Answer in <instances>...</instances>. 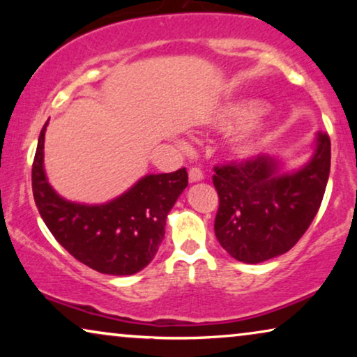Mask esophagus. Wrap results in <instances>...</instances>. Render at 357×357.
<instances>
[{"label": "esophagus", "mask_w": 357, "mask_h": 357, "mask_svg": "<svg viewBox=\"0 0 357 357\" xmlns=\"http://www.w3.org/2000/svg\"><path fill=\"white\" fill-rule=\"evenodd\" d=\"M203 177H204V174H203V170L199 169V167H192V169L188 170L190 182H199V180H203Z\"/></svg>", "instance_id": "obj_1"}]
</instances>
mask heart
Masks as SVG:
<instances>
[{
    "mask_svg": "<svg viewBox=\"0 0 357 357\" xmlns=\"http://www.w3.org/2000/svg\"><path fill=\"white\" fill-rule=\"evenodd\" d=\"M258 107L257 102L252 100H232L219 105L216 110L211 112L208 116V123L216 128L229 130L234 126L243 125L245 121L252 120L257 115ZM266 138V126L258 123H250L238 131L236 138L232 141V148L237 154H250L257 151L263 144Z\"/></svg>",
    "mask_w": 357,
    "mask_h": 357,
    "instance_id": "obj_1",
    "label": "heart"
}]
</instances>
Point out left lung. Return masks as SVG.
Here are the masks:
<instances>
[{
	"mask_svg": "<svg viewBox=\"0 0 357 357\" xmlns=\"http://www.w3.org/2000/svg\"><path fill=\"white\" fill-rule=\"evenodd\" d=\"M330 136L317 135L310 162L292 174H278L276 160L255 155L214 165L219 197L214 232L221 247L243 263L282 255L314 221L330 175Z\"/></svg>",
	"mask_w": 357,
	"mask_h": 357,
	"instance_id": "1",
	"label": "left lung"
}]
</instances>
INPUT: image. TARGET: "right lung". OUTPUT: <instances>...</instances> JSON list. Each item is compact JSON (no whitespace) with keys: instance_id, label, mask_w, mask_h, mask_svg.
Returning a JSON list of instances; mask_svg holds the SVG:
<instances>
[{"instance_id":"right-lung-1","label":"right lung","mask_w":357,"mask_h":357,"mask_svg":"<svg viewBox=\"0 0 357 357\" xmlns=\"http://www.w3.org/2000/svg\"><path fill=\"white\" fill-rule=\"evenodd\" d=\"M45 128L47 123L32 162V192L53 237L76 260L104 275H135L148 266L164 238L167 214L187 188V169L146 175L110 203H71L58 197L43 172Z\"/></svg>"}]
</instances>
